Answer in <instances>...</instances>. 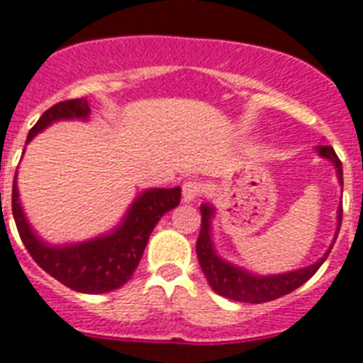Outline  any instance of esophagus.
Returning <instances> with one entry per match:
<instances>
[{"label":"esophagus","instance_id":"esophagus-1","mask_svg":"<svg viewBox=\"0 0 363 363\" xmlns=\"http://www.w3.org/2000/svg\"><path fill=\"white\" fill-rule=\"evenodd\" d=\"M200 193V184L199 182H185L182 185V200H184L185 204H189V202H195V199L199 196Z\"/></svg>","mask_w":363,"mask_h":363}]
</instances>
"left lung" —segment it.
<instances>
[{
	"mask_svg": "<svg viewBox=\"0 0 363 363\" xmlns=\"http://www.w3.org/2000/svg\"><path fill=\"white\" fill-rule=\"evenodd\" d=\"M317 153L318 157L328 159L330 163L335 167L337 182L343 187V167H341V161L333 152V147L317 146ZM200 213H202V227H200L199 242H196V257H199L200 268L204 272V277L208 279L211 289L217 294L228 298V300L243 301V303H264V301L277 300V298L285 296L289 292L296 291L298 286H301L306 281H309L313 275L317 274V269L323 266L324 260L328 259L332 245L335 243L339 227H341L343 208L339 206L337 210V228H335L333 243L317 262L309 264L306 268L272 275L253 274V272H249V269L236 266V264L228 262L223 257H219V253L216 251L213 238H211V221L216 217V208L206 200V202L200 204Z\"/></svg>",
	"mask_w": 363,
	"mask_h": 363,
	"instance_id": "obj_1",
	"label": "left lung"
}]
</instances>
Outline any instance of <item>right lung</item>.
<instances>
[{
    "mask_svg": "<svg viewBox=\"0 0 363 363\" xmlns=\"http://www.w3.org/2000/svg\"><path fill=\"white\" fill-rule=\"evenodd\" d=\"M89 118V104L84 99L63 101L54 104L39 121L31 127L28 142L52 123L63 120H82ZM1 196V195H0ZM182 187L170 189H146L138 193L112 230L101 236L89 238L86 242L50 243L33 230L20 202L18 182H13V217L18 234L30 251L33 260L65 286L84 294H104L125 285L135 274L140 262L150 234L159 219L179 204Z\"/></svg>",
    "mask_w": 363,
    "mask_h": 363,
    "instance_id": "right-lung-1",
    "label": "right lung"
}]
</instances>
